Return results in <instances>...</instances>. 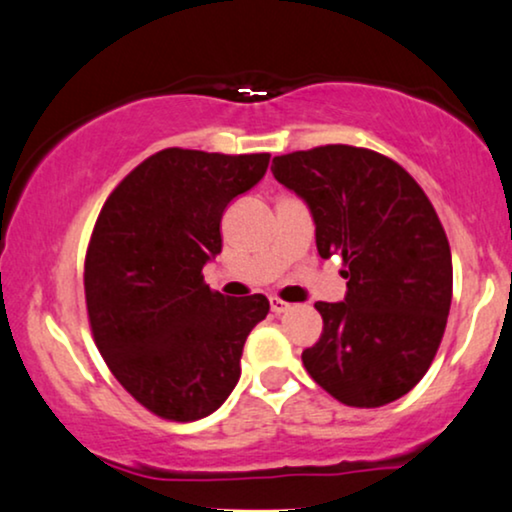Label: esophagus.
<instances>
[{"label": "esophagus", "instance_id": "34e87169", "mask_svg": "<svg viewBox=\"0 0 512 512\" xmlns=\"http://www.w3.org/2000/svg\"><path fill=\"white\" fill-rule=\"evenodd\" d=\"M269 305H272V312H274V315H281V312H288V310H291V305L283 303L281 298H272V300H269Z\"/></svg>", "mask_w": 512, "mask_h": 512}]
</instances>
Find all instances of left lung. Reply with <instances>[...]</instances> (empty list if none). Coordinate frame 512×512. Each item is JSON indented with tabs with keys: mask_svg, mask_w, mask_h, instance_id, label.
<instances>
[{
	"mask_svg": "<svg viewBox=\"0 0 512 512\" xmlns=\"http://www.w3.org/2000/svg\"><path fill=\"white\" fill-rule=\"evenodd\" d=\"M274 178L310 207L317 250L343 257V303H315L324 329L303 365L326 393L379 408L415 389L446 331L451 245L424 190L393 159L353 145L274 157Z\"/></svg>",
	"mask_w": 512,
	"mask_h": 512,
	"instance_id": "1",
	"label": "left lung"
}]
</instances>
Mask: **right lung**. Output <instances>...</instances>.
Returning a JSON list of instances; mask_svg holds the SVG:
<instances>
[{
    "mask_svg": "<svg viewBox=\"0 0 512 512\" xmlns=\"http://www.w3.org/2000/svg\"><path fill=\"white\" fill-rule=\"evenodd\" d=\"M269 155L166 147L112 190L85 252L92 338L116 381L152 415L195 422L229 398L262 293L226 298L202 267L221 252V214Z\"/></svg>",
    "mask_w": 512,
    "mask_h": 512,
    "instance_id": "right-lung-1",
    "label": "right lung"
}]
</instances>
